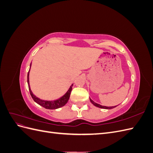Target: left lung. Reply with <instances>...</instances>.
Listing matches in <instances>:
<instances>
[{
    "label": "left lung",
    "mask_w": 153,
    "mask_h": 153,
    "mask_svg": "<svg viewBox=\"0 0 153 153\" xmlns=\"http://www.w3.org/2000/svg\"><path fill=\"white\" fill-rule=\"evenodd\" d=\"M89 99H90L91 102L92 104H93L95 106H97V107H98V108H103V109H112V108H114L116 107V106H102V105H100V104H98V103H95L94 101H92L90 98H89Z\"/></svg>",
    "instance_id": "8db88e82"
}]
</instances>
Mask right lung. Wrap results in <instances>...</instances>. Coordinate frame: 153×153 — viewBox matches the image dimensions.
Wrapping results in <instances>:
<instances>
[{"label":"right lung","mask_w":153,"mask_h":153,"mask_svg":"<svg viewBox=\"0 0 153 153\" xmlns=\"http://www.w3.org/2000/svg\"><path fill=\"white\" fill-rule=\"evenodd\" d=\"M30 67H31V63L30 64ZM29 72H30V69L28 72V74H27V83H28L30 94L32 96V99L34 100V101L36 103H37L41 106H42L43 107H44L45 108L50 109V110H53V109H57L59 108H61L67 103V102L69 100V97H70V94H71V90H72V87H73V84H72L70 86L68 91L66 92V94L64 96H62V97H61L60 98H59L56 100H53V101L43 100H41V99L38 98V97L36 96L33 93H32V91L30 89V84H29Z\"/></svg>","instance_id":"1"}]
</instances>
